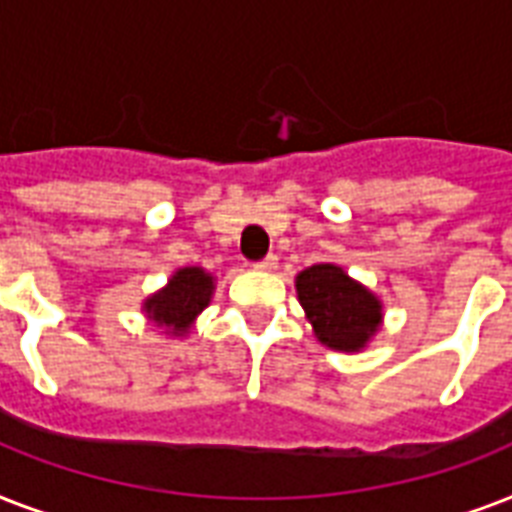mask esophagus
Returning a JSON list of instances; mask_svg holds the SVG:
<instances>
[{
    "instance_id": "esophagus-1",
    "label": "esophagus",
    "mask_w": 512,
    "mask_h": 512,
    "mask_svg": "<svg viewBox=\"0 0 512 512\" xmlns=\"http://www.w3.org/2000/svg\"><path fill=\"white\" fill-rule=\"evenodd\" d=\"M276 265H279V257L268 255V257H263L260 263H255V268L257 271H276Z\"/></svg>"
}]
</instances>
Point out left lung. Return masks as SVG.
Wrapping results in <instances>:
<instances>
[{"label":"left lung","mask_w":512,"mask_h":512,"mask_svg":"<svg viewBox=\"0 0 512 512\" xmlns=\"http://www.w3.org/2000/svg\"><path fill=\"white\" fill-rule=\"evenodd\" d=\"M297 297L313 332L335 350H358L380 327V300L348 279L337 265L321 263L297 276Z\"/></svg>","instance_id":"obj_1"}]
</instances>
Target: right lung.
I'll return each mask as SVG.
<instances>
[{
	"label": "right lung",
	"mask_w": 512,
	"mask_h": 512,
	"mask_svg": "<svg viewBox=\"0 0 512 512\" xmlns=\"http://www.w3.org/2000/svg\"><path fill=\"white\" fill-rule=\"evenodd\" d=\"M212 276L201 268H183L170 279V284L146 300L148 316L159 327L170 329L172 335H183L191 327V321L209 305L212 297Z\"/></svg>",
	"instance_id": "obj_1"
}]
</instances>
